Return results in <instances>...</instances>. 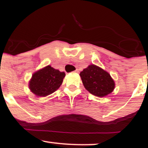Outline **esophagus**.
I'll return each mask as SVG.
<instances>
[{
	"label": "esophagus",
	"mask_w": 148,
	"mask_h": 148,
	"mask_svg": "<svg viewBox=\"0 0 148 148\" xmlns=\"http://www.w3.org/2000/svg\"><path fill=\"white\" fill-rule=\"evenodd\" d=\"M74 73H76V74H78L79 73V70H78V69H76V70H75V71H74L73 72Z\"/></svg>",
	"instance_id": "34e87169"
}]
</instances>
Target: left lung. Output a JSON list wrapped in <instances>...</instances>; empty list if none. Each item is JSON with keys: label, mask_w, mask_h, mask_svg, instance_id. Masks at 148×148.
<instances>
[{"label": "left lung", "mask_w": 148, "mask_h": 148, "mask_svg": "<svg viewBox=\"0 0 148 148\" xmlns=\"http://www.w3.org/2000/svg\"><path fill=\"white\" fill-rule=\"evenodd\" d=\"M80 76L84 88L97 97H106L115 89V81L109 72L95 64H90L83 70Z\"/></svg>", "instance_id": "left-lung-1"}]
</instances>
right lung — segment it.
Masks as SVG:
<instances>
[{"label":"right lung","instance_id":"1","mask_svg":"<svg viewBox=\"0 0 148 148\" xmlns=\"http://www.w3.org/2000/svg\"><path fill=\"white\" fill-rule=\"evenodd\" d=\"M66 74L47 66L33 73L29 82V88L37 97H46L60 88Z\"/></svg>","mask_w":148,"mask_h":148}]
</instances>
